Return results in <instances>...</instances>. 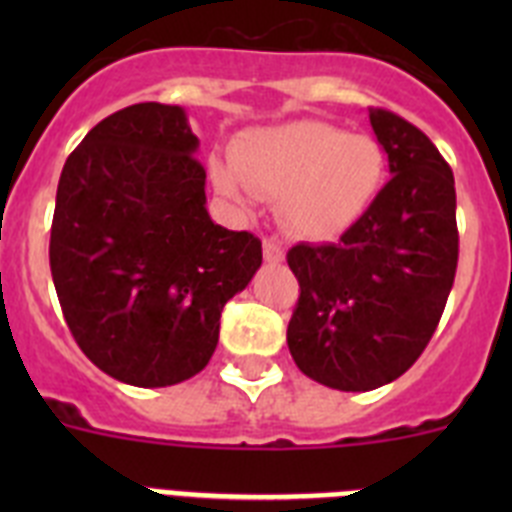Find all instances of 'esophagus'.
Segmentation results:
<instances>
[{"instance_id": "esophagus-1", "label": "esophagus", "mask_w": 512, "mask_h": 512, "mask_svg": "<svg viewBox=\"0 0 512 512\" xmlns=\"http://www.w3.org/2000/svg\"><path fill=\"white\" fill-rule=\"evenodd\" d=\"M264 261H269V264L284 261V248L279 246V241H274V238H264Z\"/></svg>"}]
</instances>
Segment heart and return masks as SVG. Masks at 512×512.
Segmentation results:
<instances>
[{
	"label": "heart",
	"mask_w": 512,
	"mask_h": 512,
	"mask_svg": "<svg viewBox=\"0 0 512 512\" xmlns=\"http://www.w3.org/2000/svg\"><path fill=\"white\" fill-rule=\"evenodd\" d=\"M233 165L212 166L217 192L235 202H246L248 189L282 200L284 225L310 241H330L361 220L387 174L377 140L318 120L246 135Z\"/></svg>",
	"instance_id": "heart-1"
}]
</instances>
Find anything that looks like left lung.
I'll list each match as a JSON object with an SVG mask.
<instances>
[{"label": "left lung", "instance_id": "left-lung-1", "mask_svg": "<svg viewBox=\"0 0 512 512\" xmlns=\"http://www.w3.org/2000/svg\"><path fill=\"white\" fill-rule=\"evenodd\" d=\"M392 179L338 243H297L300 282L287 328L300 372L341 392L377 390L431 341L459 261L454 174L431 138L390 110H369Z\"/></svg>", "mask_w": 512, "mask_h": 512}]
</instances>
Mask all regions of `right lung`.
<instances>
[{
    "label": "right lung",
    "mask_w": 512,
    "mask_h": 512,
    "mask_svg": "<svg viewBox=\"0 0 512 512\" xmlns=\"http://www.w3.org/2000/svg\"><path fill=\"white\" fill-rule=\"evenodd\" d=\"M176 104L94 125L56 192L51 274L71 336L104 374L169 387L215 354L220 312L261 266V241L207 215L205 166Z\"/></svg>",
    "instance_id": "add662e5"
}]
</instances>
